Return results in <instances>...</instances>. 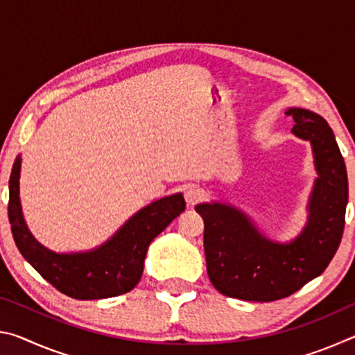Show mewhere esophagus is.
Instances as JSON below:
<instances>
[{
	"mask_svg": "<svg viewBox=\"0 0 355 355\" xmlns=\"http://www.w3.org/2000/svg\"><path fill=\"white\" fill-rule=\"evenodd\" d=\"M203 197V189L199 184H188L184 188V200L189 207H194Z\"/></svg>",
	"mask_w": 355,
	"mask_h": 355,
	"instance_id": "1",
	"label": "esophagus"
}]
</instances>
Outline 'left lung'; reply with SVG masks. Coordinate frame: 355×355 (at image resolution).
<instances>
[{
  "label": "left lung",
  "mask_w": 355,
  "mask_h": 355,
  "mask_svg": "<svg viewBox=\"0 0 355 355\" xmlns=\"http://www.w3.org/2000/svg\"><path fill=\"white\" fill-rule=\"evenodd\" d=\"M291 133L309 141L316 178L307 203V222L296 238H268L243 209L225 202L196 205L202 216L207 272L228 297L271 302L300 290L329 266L345 228L347 173L334 131L320 114L290 107Z\"/></svg>",
  "instance_id": "1"
}]
</instances>
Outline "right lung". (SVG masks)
Returning <instances> with one entry per match:
<instances>
[{"label": "right lung", "mask_w": 355, "mask_h": 355, "mask_svg": "<svg viewBox=\"0 0 355 355\" xmlns=\"http://www.w3.org/2000/svg\"><path fill=\"white\" fill-rule=\"evenodd\" d=\"M21 155L9 178V222L17 248L46 282L81 300L120 296L139 284L150 243L184 211L182 192L148 203L114 235L91 250L55 252L40 244L29 230L20 202Z\"/></svg>", "instance_id": "add662e5"}]
</instances>
